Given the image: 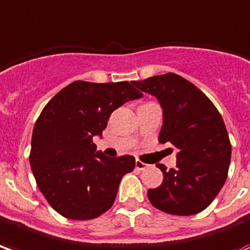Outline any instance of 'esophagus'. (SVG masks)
Returning a JSON list of instances; mask_svg holds the SVG:
<instances>
[{
    "label": "esophagus",
    "mask_w": 250,
    "mask_h": 250,
    "mask_svg": "<svg viewBox=\"0 0 250 250\" xmlns=\"http://www.w3.org/2000/svg\"><path fill=\"white\" fill-rule=\"evenodd\" d=\"M147 167H149L147 164L143 163V161H140V160L136 161V169H138V170H144V169H146Z\"/></svg>",
    "instance_id": "esophagus-1"
}]
</instances>
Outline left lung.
<instances>
[{
  "label": "left lung",
  "mask_w": 250,
  "mask_h": 250,
  "mask_svg": "<svg viewBox=\"0 0 250 250\" xmlns=\"http://www.w3.org/2000/svg\"><path fill=\"white\" fill-rule=\"evenodd\" d=\"M156 96L164 123L158 141L177 147L176 167L158 164L164 181L147 190L153 207L167 214L192 216L207 209L225 184L232 145L217 107L196 85L176 73L133 81Z\"/></svg>",
  "instance_id": "1"
}]
</instances>
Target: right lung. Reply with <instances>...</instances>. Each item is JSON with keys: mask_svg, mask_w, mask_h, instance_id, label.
Instances as JSON below:
<instances>
[{"mask_svg": "<svg viewBox=\"0 0 250 250\" xmlns=\"http://www.w3.org/2000/svg\"><path fill=\"white\" fill-rule=\"evenodd\" d=\"M143 97L133 83L74 81L49 101L36 121L30 167L49 205L70 220H92L112 208L133 156L96 152L107 120L123 104Z\"/></svg>", "mask_w": 250, "mask_h": 250, "instance_id": "add662e5", "label": "right lung"}]
</instances>
